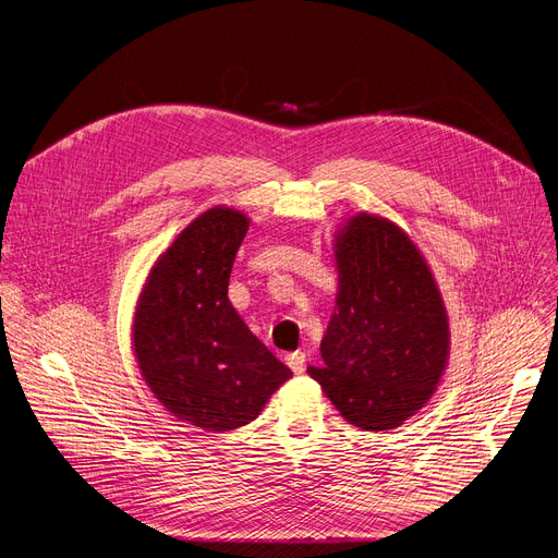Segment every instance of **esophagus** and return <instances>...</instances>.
Here are the masks:
<instances>
[{
    "label": "esophagus",
    "mask_w": 558,
    "mask_h": 558,
    "mask_svg": "<svg viewBox=\"0 0 558 558\" xmlns=\"http://www.w3.org/2000/svg\"><path fill=\"white\" fill-rule=\"evenodd\" d=\"M287 365H289V369H291L293 374H302V372H305V367H307L305 351H293V353H289V356H287Z\"/></svg>",
    "instance_id": "34e87169"
}]
</instances>
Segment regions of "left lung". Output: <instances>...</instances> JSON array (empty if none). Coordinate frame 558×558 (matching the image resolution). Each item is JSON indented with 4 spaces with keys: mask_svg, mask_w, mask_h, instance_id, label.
Instances as JSON below:
<instances>
[{
    "mask_svg": "<svg viewBox=\"0 0 558 558\" xmlns=\"http://www.w3.org/2000/svg\"><path fill=\"white\" fill-rule=\"evenodd\" d=\"M336 307L307 367L351 423L385 432L414 416L449 361V316L421 248L383 216L356 214L333 235Z\"/></svg>",
    "mask_w": 558,
    "mask_h": 558,
    "instance_id": "1",
    "label": "left lung"
}]
</instances>
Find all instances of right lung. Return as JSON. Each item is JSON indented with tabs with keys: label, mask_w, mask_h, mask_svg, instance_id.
Returning a JSON list of instances; mask_svg holds the SVG:
<instances>
[{
	"label": "right lung",
	"mask_w": 558,
	"mask_h": 558,
	"mask_svg": "<svg viewBox=\"0 0 558 558\" xmlns=\"http://www.w3.org/2000/svg\"><path fill=\"white\" fill-rule=\"evenodd\" d=\"M246 231L233 207L199 214L150 267L133 316L144 383L167 412L205 432L248 425L291 378L227 295Z\"/></svg>",
	"instance_id": "1"
}]
</instances>
